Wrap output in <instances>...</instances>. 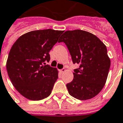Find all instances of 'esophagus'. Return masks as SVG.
<instances>
[{"label": "esophagus", "mask_w": 123, "mask_h": 123, "mask_svg": "<svg viewBox=\"0 0 123 123\" xmlns=\"http://www.w3.org/2000/svg\"><path fill=\"white\" fill-rule=\"evenodd\" d=\"M60 71L61 73H64V72L65 71V69H61V70H60Z\"/></svg>", "instance_id": "1"}]
</instances>
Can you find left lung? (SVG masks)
I'll return each instance as SVG.
<instances>
[{"mask_svg":"<svg viewBox=\"0 0 123 123\" xmlns=\"http://www.w3.org/2000/svg\"><path fill=\"white\" fill-rule=\"evenodd\" d=\"M74 63L80 65L74 70V78L66 85L69 93L81 100L91 99L100 93L106 84L110 59L106 45L94 34L84 30H67L60 37Z\"/></svg>","mask_w":123,"mask_h":123,"instance_id":"obj_1","label":"left lung"}]
</instances>
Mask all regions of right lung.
Instances as JSON below:
<instances>
[{
    "label": "right lung",
    "instance_id": "add662e5",
    "mask_svg": "<svg viewBox=\"0 0 123 123\" xmlns=\"http://www.w3.org/2000/svg\"><path fill=\"white\" fill-rule=\"evenodd\" d=\"M63 31L34 30L17 39L8 54L6 70L13 86L21 95L40 100L50 95L58 78L56 68L46 65L50 50Z\"/></svg>",
    "mask_w": 123,
    "mask_h": 123
}]
</instances>
